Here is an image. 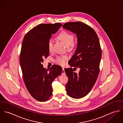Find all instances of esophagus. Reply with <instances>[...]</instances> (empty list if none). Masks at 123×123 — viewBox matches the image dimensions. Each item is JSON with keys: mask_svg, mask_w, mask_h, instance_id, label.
Here are the masks:
<instances>
[{"mask_svg": "<svg viewBox=\"0 0 123 123\" xmlns=\"http://www.w3.org/2000/svg\"><path fill=\"white\" fill-rule=\"evenodd\" d=\"M62 75H65V70H64V68H62Z\"/></svg>", "mask_w": 123, "mask_h": 123, "instance_id": "obj_1", "label": "esophagus"}]
</instances>
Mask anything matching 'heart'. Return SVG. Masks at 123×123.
Returning a JSON list of instances; mask_svg holds the SVG:
<instances>
[{
  "instance_id": "1",
  "label": "heart",
  "mask_w": 123,
  "mask_h": 123,
  "mask_svg": "<svg viewBox=\"0 0 123 123\" xmlns=\"http://www.w3.org/2000/svg\"><path fill=\"white\" fill-rule=\"evenodd\" d=\"M57 38L62 41L67 46L69 50L70 49L74 46V36L72 34L67 32L63 31L58 35ZM53 41L52 39L49 40L48 43V49L50 52L52 51L53 46ZM69 59V57L67 55H63L58 56L55 59L54 62L60 65L63 66L65 65L66 61Z\"/></svg>"
}]
</instances>
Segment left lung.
Masks as SVG:
<instances>
[{
  "label": "left lung",
  "mask_w": 123,
  "mask_h": 123,
  "mask_svg": "<svg viewBox=\"0 0 123 123\" xmlns=\"http://www.w3.org/2000/svg\"><path fill=\"white\" fill-rule=\"evenodd\" d=\"M62 27L77 36V48L69 64L72 67L79 68L80 70L79 74L72 68L64 70L68 78L66 85L67 94L73 98L79 99L86 96L96 82L99 73L101 49L96 32L85 23L68 22Z\"/></svg>",
  "instance_id": "1"
}]
</instances>
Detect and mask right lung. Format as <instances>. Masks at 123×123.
Listing matches in <instances>:
<instances>
[{
  "label": "right lung",
  "mask_w": 123,
  "mask_h": 123,
  "mask_svg": "<svg viewBox=\"0 0 123 123\" xmlns=\"http://www.w3.org/2000/svg\"><path fill=\"white\" fill-rule=\"evenodd\" d=\"M62 25L61 23L41 24L25 35L20 54L24 81L28 92L36 100L45 101L52 95V83L62 72V68L53 65L49 70L43 67V58L49 55L48 43Z\"/></svg>",
  "instance_id": "obj_1"
}]
</instances>
